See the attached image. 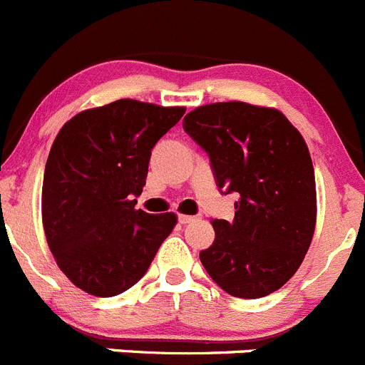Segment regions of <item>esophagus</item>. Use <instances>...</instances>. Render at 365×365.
I'll return each mask as SVG.
<instances>
[{
    "label": "esophagus",
    "instance_id": "esophagus-1",
    "mask_svg": "<svg viewBox=\"0 0 365 365\" xmlns=\"http://www.w3.org/2000/svg\"><path fill=\"white\" fill-rule=\"evenodd\" d=\"M178 220H180V223L185 225V223H190V221L196 220V216H189V214H180Z\"/></svg>",
    "mask_w": 365,
    "mask_h": 365
}]
</instances>
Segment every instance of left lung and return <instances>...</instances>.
<instances>
[{
    "instance_id": "left-lung-1",
    "label": "left lung",
    "mask_w": 365,
    "mask_h": 365,
    "mask_svg": "<svg viewBox=\"0 0 365 365\" xmlns=\"http://www.w3.org/2000/svg\"><path fill=\"white\" fill-rule=\"evenodd\" d=\"M183 129L210 156L220 189L240 192L234 221L212 220L216 240L200 259L227 294L259 299L299 270L317 223L304 138L275 108L230 101L200 106Z\"/></svg>"
}]
</instances>
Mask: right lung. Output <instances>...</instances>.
Listing matches in <instances>:
<instances>
[{
  "label": "right lung",
  "instance_id": "obj_1",
  "mask_svg": "<svg viewBox=\"0 0 365 365\" xmlns=\"http://www.w3.org/2000/svg\"><path fill=\"white\" fill-rule=\"evenodd\" d=\"M183 106L120 98L71 117L44 167L41 214L57 267L86 294L113 297L144 277L175 212L135 209L151 149Z\"/></svg>",
  "mask_w": 365,
  "mask_h": 365
}]
</instances>
